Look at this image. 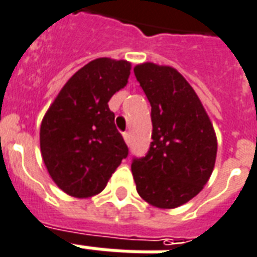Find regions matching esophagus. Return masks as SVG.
<instances>
[{"mask_svg":"<svg viewBox=\"0 0 257 257\" xmlns=\"http://www.w3.org/2000/svg\"><path fill=\"white\" fill-rule=\"evenodd\" d=\"M122 136H124L125 143H126V144H131V133L125 132V133H122Z\"/></svg>","mask_w":257,"mask_h":257,"instance_id":"obj_1","label":"esophagus"}]
</instances>
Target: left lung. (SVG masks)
<instances>
[{
  "label": "left lung",
  "instance_id": "1",
  "mask_svg": "<svg viewBox=\"0 0 257 257\" xmlns=\"http://www.w3.org/2000/svg\"><path fill=\"white\" fill-rule=\"evenodd\" d=\"M133 71L151 103L152 120L150 150L143 158H133V179L144 201L174 209L207 183L217 137L198 95L175 68L143 63Z\"/></svg>",
  "mask_w": 257,
  "mask_h": 257
}]
</instances>
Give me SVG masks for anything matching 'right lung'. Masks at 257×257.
Wrapping results in <instances>:
<instances>
[{"label": "right lung", "mask_w": 257, "mask_h": 257, "mask_svg": "<svg viewBox=\"0 0 257 257\" xmlns=\"http://www.w3.org/2000/svg\"><path fill=\"white\" fill-rule=\"evenodd\" d=\"M131 63L99 58L78 70L60 90L40 126V150L52 181L68 195L101 193L128 156L109 99L128 83Z\"/></svg>", "instance_id": "right-lung-1"}]
</instances>
